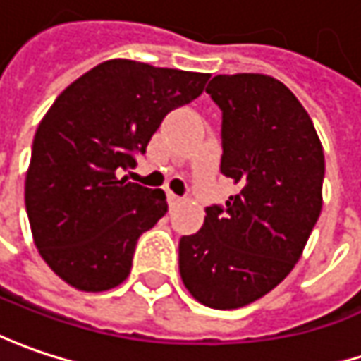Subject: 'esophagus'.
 I'll use <instances>...</instances> for the list:
<instances>
[{"label":"esophagus","mask_w":361,"mask_h":361,"mask_svg":"<svg viewBox=\"0 0 361 361\" xmlns=\"http://www.w3.org/2000/svg\"><path fill=\"white\" fill-rule=\"evenodd\" d=\"M180 202H181L180 196H176L173 192H167V204H169L171 208H173V206H178Z\"/></svg>","instance_id":"34e87169"}]
</instances>
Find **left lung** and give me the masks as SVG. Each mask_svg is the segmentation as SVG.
<instances>
[{
    "instance_id": "8db88e82",
    "label": "left lung",
    "mask_w": 361,
    "mask_h": 361,
    "mask_svg": "<svg viewBox=\"0 0 361 361\" xmlns=\"http://www.w3.org/2000/svg\"><path fill=\"white\" fill-rule=\"evenodd\" d=\"M206 92L222 111L220 171L238 194L181 236L180 274L202 305L238 309L301 257L322 214L325 157L303 104L273 76L218 74Z\"/></svg>"
}]
</instances>
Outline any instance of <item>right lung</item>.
Returning <instances> with one entry per match:
<instances>
[{"label":"right lung","instance_id":"right-lung-1","mask_svg":"<svg viewBox=\"0 0 361 361\" xmlns=\"http://www.w3.org/2000/svg\"><path fill=\"white\" fill-rule=\"evenodd\" d=\"M210 74L106 60L66 88L38 125L25 212L42 259L74 289L121 285L143 232L165 216L164 190L121 178L173 109Z\"/></svg>","mask_w":361,"mask_h":361}]
</instances>
